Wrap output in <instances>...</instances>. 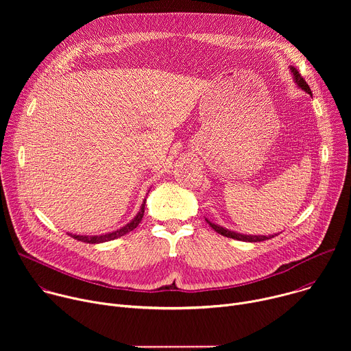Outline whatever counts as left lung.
<instances>
[{"instance_id": "obj_1", "label": "left lung", "mask_w": 351, "mask_h": 351, "mask_svg": "<svg viewBox=\"0 0 351 351\" xmlns=\"http://www.w3.org/2000/svg\"><path fill=\"white\" fill-rule=\"evenodd\" d=\"M290 69H291V72H293V76H294V80H295L297 86H298L300 88H302V90H304L306 93L311 94V88H310V86L307 84V82L304 80V77H303L302 75H300V72H298L295 68L290 66ZM207 223H208L215 232H218L219 234L226 236V237H230V239H236V240H243V241H250V243H257V241H264V240H268V239L274 237V236H252V234L248 236V234L236 233V232L228 230V229H225V228H222V226H218V225L210 222L208 219H207Z\"/></svg>"}]
</instances>
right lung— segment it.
<instances>
[{
	"label": "right lung",
	"instance_id": "add662e5",
	"mask_svg": "<svg viewBox=\"0 0 351 351\" xmlns=\"http://www.w3.org/2000/svg\"><path fill=\"white\" fill-rule=\"evenodd\" d=\"M144 208H145V198H144L143 206H141L138 214L134 217V219H133L132 222H129L126 226H123L122 229L115 230V232H112V233H107V234H101V236H79V234H72V233H71L69 236H72L73 239H76V240H79V241L90 243V244L104 243V241H110V240L118 239V237H121V236H123V234H126V233H129V232H132L133 229L137 228V225L140 223V221H141V218H143V215H144Z\"/></svg>",
	"mask_w": 351,
	"mask_h": 351
}]
</instances>
